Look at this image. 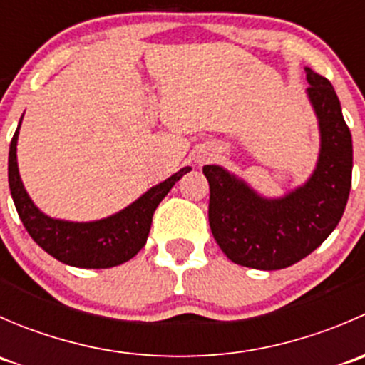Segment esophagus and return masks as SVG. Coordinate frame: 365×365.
Returning <instances> with one entry per match:
<instances>
[{"instance_id":"esophagus-1","label":"esophagus","mask_w":365,"mask_h":365,"mask_svg":"<svg viewBox=\"0 0 365 365\" xmlns=\"http://www.w3.org/2000/svg\"><path fill=\"white\" fill-rule=\"evenodd\" d=\"M212 157H213V153H205V155H201L200 159H197V164L203 165V164H206V162H208L210 159H212Z\"/></svg>"}]
</instances>
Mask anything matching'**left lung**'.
I'll return each mask as SVG.
<instances>
[{
	"instance_id": "left-lung-1",
	"label": "left lung",
	"mask_w": 365,
	"mask_h": 365,
	"mask_svg": "<svg viewBox=\"0 0 365 365\" xmlns=\"http://www.w3.org/2000/svg\"><path fill=\"white\" fill-rule=\"evenodd\" d=\"M307 72V97L319 125V157L311 178L282 197L259 196L220 165H205L213 238L233 263L281 270L304 259L339 224L351 189L353 145L329 79Z\"/></svg>"
}]
</instances>
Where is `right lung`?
I'll return each mask as SVG.
<instances>
[{"label":"right lung","instance_id":"add662e5","mask_svg":"<svg viewBox=\"0 0 365 365\" xmlns=\"http://www.w3.org/2000/svg\"><path fill=\"white\" fill-rule=\"evenodd\" d=\"M19 127L14 134L9 152V185L14 205L29 237L47 254L70 267L111 268L134 257L145 247L155 208L168 196L173 185L190 171L189 165L180 169L159 185L152 187L127 208L106 219L93 222L51 219L29 200L21 182L17 168Z\"/></svg>","mask_w":365,"mask_h":365}]
</instances>
